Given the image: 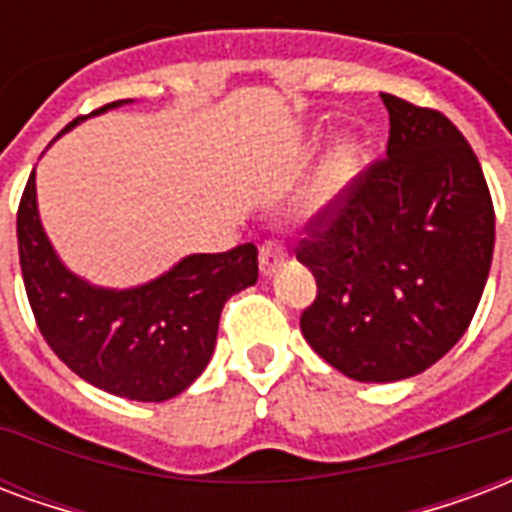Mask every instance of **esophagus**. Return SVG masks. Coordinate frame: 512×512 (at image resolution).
Returning <instances> with one entry per match:
<instances>
[{"mask_svg":"<svg viewBox=\"0 0 512 512\" xmlns=\"http://www.w3.org/2000/svg\"><path fill=\"white\" fill-rule=\"evenodd\" d=\"M286 259H288V253L280 242L275 240L264 242L259 251V272L264 275V278H272V275L286 264Z\"/></svg>","mask_w":512,"mask_h":512,"instance_id":"34e87169","label":"esophagus"}]
</instances>
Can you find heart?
<instances>
[{
	"label": "heart",
	"instance_id": "b5f03b06",
	"mask_svg": "<svg viewBox=\"0 0 512 512\" xmlns=\"http://www.w3.org/2000/svg\"><path fill=\"white\" fill-rule=\"evenodd\" d=\"M364 167V145L353 134L337 137L315 169L313 186L307 191L305 215L310 221L332 218L343 207L348 191Z\"/></svg>",
	"mask_w": 512,
	"mask_h": 512
}]
</instances>
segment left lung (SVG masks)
I'll use <instances>...</instances> for the list:
<instances>
[{
	"label": "left lung",
	"instance_id": "left-lung-1",
	"mask_svg": "<svg viewBox=\"0 0 512 512\" xmlns=\"http://www.w3.org/2000/svg\"><path fill=\"white\" fill-rule=\"evenodd\" d=\"M380 99L386 159L297 253L318 283L302 334L361 383L413 378L443 359L478 310L494 256V205L470 142L437 110Z\"/></svg>",
	"mask_w": 512,
	"mask_h": 512
}]
</instances>
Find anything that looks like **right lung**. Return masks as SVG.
I'll return each mask as SVG.
<instances>
[{
    "label": "right lung",
    "instance_id": "1",
    "mask_svg": "<svg viewBox=\"0 0 512 512\" xmlns=\"http://www.w3.org/2000/svg\"><path fill=\"white\" fill-rule=\"evenodd\" d=\"M121 105L129 99L91 115ZM80 121L86 118H75L64 132ZM18 253L45 343L86 383L134 402H167L186 391L213 359L229 297L259 280V253L245 242L229 253H191L140 286L88 283L61 261L45 234L34 172L18 207Z\"/></svg>",
    "mask_w": 512,
    "mask_h": 512
}]
</instances>
